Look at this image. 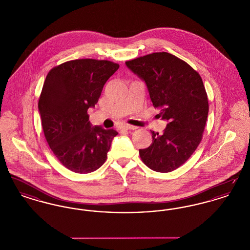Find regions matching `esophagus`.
Masks as SVG:
<instances>
[{"label": "esophagus", "mask_w": 250, "mask_h": 250, "mask_svg": "<svg viewBox=\"0 0 250 250\" xmlns=\"http://www.w3.org/2000/svg\"><path fill=\"white\" fill-rule=\"evenodd\" d=\"M136 128H137L136 126L130 125H125L122 126V129H125V130H134Z\"/></svg>", "instance_id": "obj_1"}]
</instances>
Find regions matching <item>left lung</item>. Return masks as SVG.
Wrapping results in <instances>:
<instances>
[{
    "mask_svg": "<svg viewBox=\"0 0 250 250\" xmlns=\"http://www.w3.org/2000/svg\"><path fill=\"white\" fill-rule=\"evenodd\" d=\"M146 84L159 116L167 121L162 134L151 131L153 143L140 149L143 163L157 172L182 166L201 143L209 104L202 78L188 63L167 52L125 62Z\"/></svg>",
    "mask_w": 250,
    "mask_h": 250,
    "instance_id": "left-lung-1",
    "label": "left lung"
}]
</instances>
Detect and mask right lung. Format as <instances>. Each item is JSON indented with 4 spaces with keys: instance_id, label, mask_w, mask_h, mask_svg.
<instances>
[{
    "instance_id": "1",
    "label": "right lung",
    "mask_w": 250,
    "mask_h": 250,
    "mask_svg": "<svg viewBox=\"0 0 250 250\" xmlns=\"http://www.w3.org/2000/svg\"><path fill=\"white\" fill-rule=\"evenodd\" d=\"M118 68V63L105 60H73L47 75L38 101L44 135L60 162L76 173L93 172L102 166L118 134L93 126L87 114Z\"/></svg>"
}]
</instances>
